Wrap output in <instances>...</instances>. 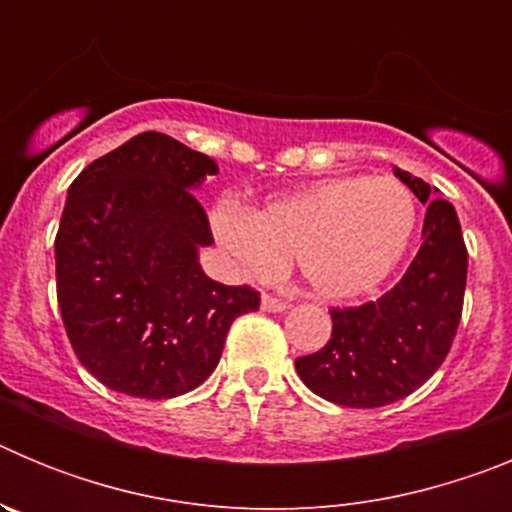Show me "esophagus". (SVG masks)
<instances>
[{"mask_svg":"<svg viewBox=\"0 0 512 512\" xmlns=\"http://www.w3.org/2000/svg\"><path fill=\"white\" fill-rule=\"evenodd\" d=\"M287 307H289L287 302L277 300V297H271V295L261 297V310H264V312H284Z\"/></svg>","mask_w":512,"mask_h":512,"instance_id":"34e87169","label":"esophagus"}]
</instances>
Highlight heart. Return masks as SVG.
<instances>
[{"label":"heart","mask_w":512,"mask_h":512,"mask_svg":"<svg viewBox=\"0 0 512 512\" xmlns=\"http://www.w3.org/2000/svg\"><path fill=\"white\" fill-rule=\"evenodd\" d=\"M418 207L395 176H338L266 202L210 210V230L241 277L269 282L295 259L325 302L369 295L390 277L413 238Z\"/></svg>","instance_id":"obj_1"}]
</instances>
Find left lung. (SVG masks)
Segmentation results:
<instances>
[{"mask_svg":"<svg viewBox=\"0 0 512 512\" xmlns=\"http://www.w3.org/2000/svg\"><path fill=\"white\" fill-rule=\"evenodd\" d=\"M423 202V243L405 277L359 307H333V333L318 354L300 356L297 374L315 395L343 408H382L433 377L454 343L467 287V246L451 202L395 166Z\"/></svg>","mask_w":512,"mask_h":512,"instance_id":"8db88e82","label":"left lung"}]
</instances>
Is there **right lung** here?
<instances>
[{
  "label": "right lung",
  "mask_w": 512,
  "mask_h": 512,
  "mask_svg": "<svg viewBox=\"0 0 512 512\" xmlns=\"http://www.w3.org/2000/svg\"><path fill=\"white\" fill-rule=\"evenodd\" d=\"M210 156L164 133H140L81 171L56 235V289L76 356L104 387L166 400L215 372L238 315L259 292L200 266L210 246L197 202Z\"/></svg>",
  "instance_id": "1"
}]
</instances>
